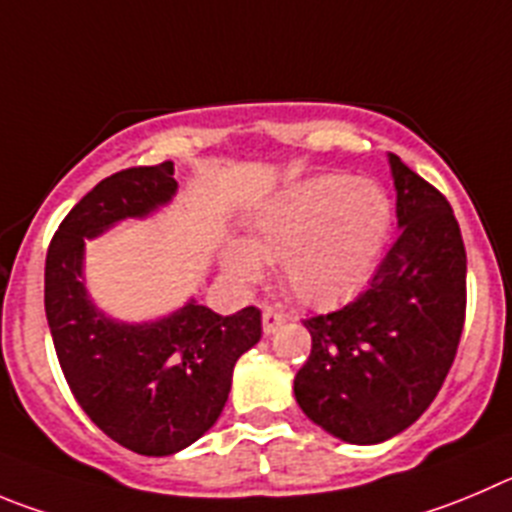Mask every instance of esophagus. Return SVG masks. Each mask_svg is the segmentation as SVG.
I'll return each instance as SVG.
<instances>
[{
	"mask_svg": "<svg viewBox=\"0 0 512 512\" xmlns=\"http://www.w3.org/2000/svg\"><path fill=\"white\" fill-rule=\"evenodd\" d=\"M283 323H285V315L280 313V310H275V308H265V310H262V331H265L267 336L278 331V328L283 326Z\"/></svg>",
	"mask_w": 512,
	"mask_h": 512,
	"instance_id": "34e87169",
	"label": "esophagus"
}]
</instances>
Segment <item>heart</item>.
<instances>
[{
	"instance_id": "obj_1",
	"label": "heart",
	"mask_w": 512,
	"mask_h": 512,
	"mask_svg": "<svg viewBox=\"0 0 512 512\" xmlns=\"http://www.w3.org/2000/svg\"><path fill=\"white\" fill-rule=\"evenodd\" d=\"M384 191L351 176H318L288 191L257 222L252 250L232 247L227 267L260 278V257L283 260L290 293L308 305H336L369 280L389 232Z\"/></svg>"
}]
</instances>
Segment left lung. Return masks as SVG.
<instances>
[{"label": "left lung", "mask_w": 512, "mask_h": 512, "mask_svg": "<svg viewBox=\"0 0 512 512\" xmlns=\"http://www.w3.org/2000/svg\"><path fill=\"white\" fill-rule=\"evenodd\" d=\"M399 237L353 303L305 318L313 346L295 376L305 417L351 444H376L417 422L457 356L467 255L450 202L389 156Z\"/></svg>", "instance_id": "8db88e82"}]
</instances>
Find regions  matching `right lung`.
I'll return each instance as SVG.
<instances>
[{"instance_id":"add662e5","label":"right lung","mask_w":512,"mask_h":512,"mask_svg":"<svg viewBox=\"0 0 512 512\" xmlns=\"http://www.w3.org/2000/svg\"><path fill=\"white\" fill-rule=\"evenodd\" d=\"M174 191L171 161L105 176L62 219L45 260V313L70 391L95 427L146 457L174 455L217 422L237 358L262 336L255 305L217 315L189 303L164 321L126 326L85 298V237L143 217Z\"/></svg>"}]
</instances>
